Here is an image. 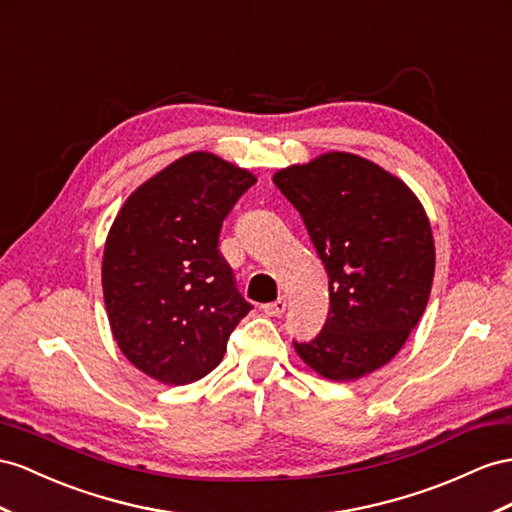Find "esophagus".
<instances>
[{
    "instance_id": "34e87169",
    "label": "esophagus",
    "mask_w": 512,
    "mask_h": 512,
    "mask_svg": "<svg viewBox=\"0 0 512 512\" xmlns=\"http://www.w3.org/2000/svg\"><path fill=\"white\" fill-rule=\"evenodd\" d=\"M285 298H279V300H274V303H268V305H264L261 309H264V313L266 316H270V318H279L281 313L285 311Z\"/></svg>"
}]
</instances>
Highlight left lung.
<instances>
[{
    "label": "left lung",
    "mask_w": 512,
    "mask_h": 512,
    "mask_svg": "<svg viewBox=\"0 0 512 512\" xmlns=\"http://www.w3.org/2000/svg\"><path fill=\"white\" fill-rule=\"evenodd\" d=\"M272 181L329 274V318L316 339L294 342L298 357L339 383L383 368L422 318L435 277L422 203L396 175L342 151L287 166Z\"/></svg>",
    "instance_id": "left-lung-1"
}]
</instances>
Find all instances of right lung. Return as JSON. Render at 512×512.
<instances>
[{
	"instance_id": "add662e5",
	"label": "right lung",
	"mask_w": 512,
	"mask_h": 512,
	"mask_svg": "<svg viewBox=\"0 0 512 512\" xmlns=\"http://www.w3.org/2000/svg\"><path fill=\"white\" fill-rule=\"evenodd\" d=\"M255 181L194 151L144 181L116 214L103 248V300L121 352L155 381L188 385L212 372L251 311L218 238Z\"/></svg>"
}]
</instances>
